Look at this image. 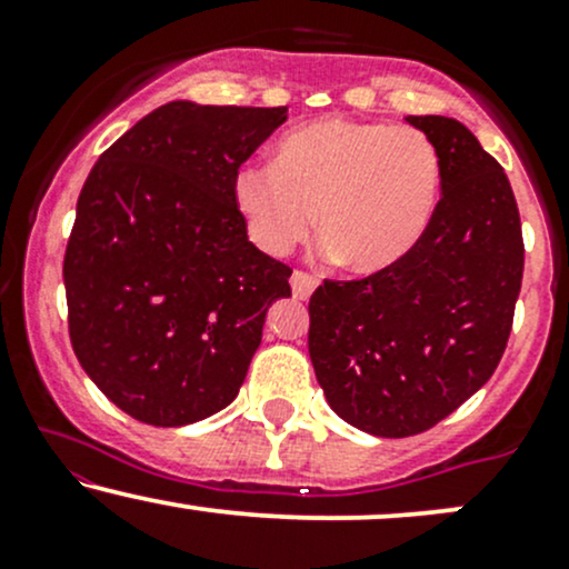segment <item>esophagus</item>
<instances>
[{
	"label": "esophagus",
	"instance_id": "1",
	"mask_svg": "<svg viewBox=\"0 0 569 569\" xmlns=\"http://www.w3.org/2000/svg\"><path fill=\"white\" fill-rule=\"evenodd\" d=\"M316 286H318V280L312 278L310 272L293 270V276H291V291H293V297H297V299H310V293L316 291Z\"/></svg>",
	"mask_w": 569,
	"mask_h": 569
}]
</instances>
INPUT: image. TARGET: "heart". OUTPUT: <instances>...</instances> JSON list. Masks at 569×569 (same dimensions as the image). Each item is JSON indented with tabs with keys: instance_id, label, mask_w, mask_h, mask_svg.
<instances>
[{
	"instance_id": "1",
	"label": "heart",
	"mask_w": 569,
	"mask_h": 569,
	"mask_svg": "<svg viewBox=\"0 0 569 569\" xmlns=\"http://www.w3.org/2000/svg\"><path fill=\"white\" fill-rule=\"evenodd\" d=\"M439 192L441 160L422 130L339 117L293 128L272 166L240 168L232 184L248 238L264 253H289L318 217L323 251L361 276L407 257Z\"/></svg>"
}]
</instances>
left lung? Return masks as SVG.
Listing matches in <instances>:
<instances>
[{
  "label": "left lung",
  "mask_w": 569,
  "mask_h": 569,
  "mask_svg": "<svg viewBox=\"0 0 569 569\" xmlns=\"http://www.w3.org/2000/svg\"><path fill=\"white\" fill-rule=\"evenodd\" d=\"M433 141L441 200L403 259L310 297V361L329 407L382 439L433 428L498 369L525 272L513 189L452 117H407Z\"/></svg>",
  "instance_id": "left-lung-1"
}]
</instances>
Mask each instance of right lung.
Listing matches in <instances>:
<instances>
[{
  "label": "right lung",
  "instance_id": "1",
  "mask_svg": "<svg viewBox=\"0 0 569 569\" xmlns=\"http://www.w3.org/2000/svg\"><path fill=\"white\" fill-rule=\"evenodd\" d=\"M289 107L171 101L84 181L63 257L71 348L133 420L179 428L234 401L291 270L248 240L240 166Z\"/></svg>",
  "mask_w": 569,
  "mask_h": 569
}]
</instances>
